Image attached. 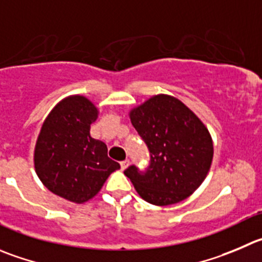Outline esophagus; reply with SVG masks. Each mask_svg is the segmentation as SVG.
Listing matches in <instances>:
<instances>
[{
	"label": "esophagus",
	"instance_id": "34e87169",
	"mask_svg": "<svg viewBox=\"0 0 262 262\" xmlns=\"http://www.w3.org/2000/svg\"><path fill=\"white\" fill-rule=\"evenodd\" d=\"M128 164H129L128 159H124V161H122L121 162V168H122V170H126L127 167H128Z\"/></svg>",
	"mask_w": 262,
	"mask_h": 262
}]
</instances>
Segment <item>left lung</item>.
Masks as SVG:
<instances>
[{"instance_id": "1", "label": "left lung", "mask_w": 262, "mask_h": 262, "mask_svg": "<svg viewBox=\"0 0 262 262\" xmlns=\"http://www.w3.org/2000/svg\"><path fill=\"white\" fill-rule=\"evenodd\" d=\"M129 119L150 151L145 171L136 166L124 170L139 195L156 206L188 198L212 163L213 144L207 127L185 104L164 94L131 109Z\"/></svg>"}]
</instances>
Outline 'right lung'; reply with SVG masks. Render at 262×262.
<instances>
[{
	"label": "right lung",
	"mask_w": 262,
	"mask_h": 262,
	"mask_svg": "<svg viewBox=\"0 0 262 262\" xmlns=\"http://www.w3.org/2000/svg\"><path fill=\"white\" fill-rule=\"evenodd\" d=\"M98 114L84 96L63 99L45 119L34 148V168L42 184L74 203L94 198L108 176L121 168L108 157L105 144L90 135Z\"/></svg>",
	"instance_id": "add662e5"
}]
</instances>
